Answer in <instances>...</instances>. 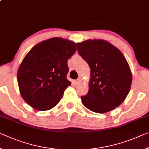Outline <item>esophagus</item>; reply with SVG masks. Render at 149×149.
<instances>
[{
  "label": "esophagus",
  "instance_id": "esophagus-1",
  "mask_svg": "<svg viewBox=\"0 0 149 149\" xmlns=\"http://www.w3.org/2000/svg\"><path fill=\"white\" fill-rule=\"evenodd\" d=\"M79 81H80V79H77V80H75L74 83H75V84H77L79 83Z\"/></svg>",
  "mask_w": 149,
  "mask_h": 149
}]
</instances>
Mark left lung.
I'll return each instance as SVG.
<instances>
[{"instance_id": "8db88e82", "label": "left lung", "mask_w": 149, "mask_h": 149, "mask_svg": "<svg viewBox=\"0 0 149 149\" xmlns=\"http://www.w3.org/2000/svg\"><path fill=\"white\" fill-rule=\"evenodd\" d=\"M76 45L91 69L88 93L81 96L84 105L99 113L114 109L125 100L132 83L131 70L123 54L103 40H88Z\"/></svg>"}]
</instances>
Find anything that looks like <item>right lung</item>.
Here are the masks:
<instances>
[{"label": "right lung", "mask_w": 149, "mask_h": 149, "mask_svg": "<svg viewBox=\"0 0 149 149\" xmlns=\"http://www.w3.org/2000/svg\"><path fill=\"white\" fill-rule=\"evenodd\" d=\"M75 52V43L61 38L46 40L30 49L17 73L20 94L28 105L46 111L58 104L71 85L66 78L68 60Z\"/></svg>", "instance_id": "obj_1"}]
</instances>
